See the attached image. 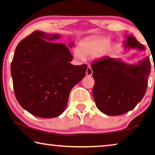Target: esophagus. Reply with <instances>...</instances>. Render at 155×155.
I'll list each match as a JSON object with an SVG mask.
<instances>
[{
    "mask_svg": "<svg viewBox=\"0 0 155 155\" xmlns=\"http://www.w3.org/2000/svg\"><path fill=\"white\" fill-rule=\"evenodd\" d=\"M92 73L93 71L92 70H91V68L90 65H88L87 68V70H86V75L87 76H91L92 75Z\"/></svg>",
    "mask_w": 155,
    "mask_h": 155,
    "instance_id": "obj_1",
    "label": "esophagus"
}]
</instances>
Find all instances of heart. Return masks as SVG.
<instances>
[{"instance_id":"b5f03b06","label":"heart","mask_w":155,"mask_h":155,"mask_svg":"<svg viewBox=\"0 0 155 155\" xmlns=\"http://www.w3.org/2000/svg\"><path fill=\"white\" fill-rule=\"evenodd\" d=\"M111 40L105 37H90L78 44L74 51L77 59L83 60L85 57H95L101 54L110 44Z\"/></svg>"}]
</instances>
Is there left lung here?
Returning <instances> with one entry per match:
<instances>
[{
	"label": "left lung",
	"mask_w": 155,
	"mask_h": 155,
	"mask_svg": "<svg viewBox=\"0 0 155 155\" xmlns=\"http://www.w3.org/2000/svg\"><path fill=\"white\" fill-rule=\"evenodd\" d=\"M125 48L145 50L132 35L127 36ZM95 81L92 94L96 107L109 115H122L135 108L145 95L151 64L148 57L138 64L104 57L91 65Z\"/></svg>",
	"instance_id": "obj_1"
}]
</instances>
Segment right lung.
Listing matches in <instances>:
<instances>
[{
    "instance_id": "right-lung-1",
    "label": "right lung",
    "mask_w": 155,
    "mask_h": 155,
    "mask_svg": "<svg viewBox=\"0 0 155 155\" xmlns=\"http://www.w3.org/2000/svg\"><path fill=\"white\" fill-rule=\"evenodd\" d=\"M59 36L34 31L18 44L11 64L18 102L31 114L42 118L64 112L70 91L87 68L86 64H70L73 57L68 46L52 42Z\"/></svg>"
}]
</instances>
